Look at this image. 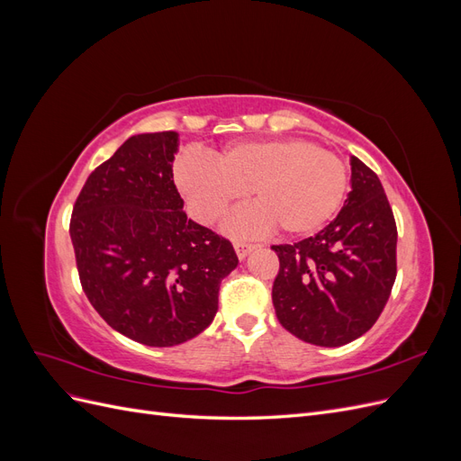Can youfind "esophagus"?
Masks as SVG:
<instances>
[{
  "label": "esophagus",
  "mask_w": 461,
  "mask_h": 461,
  "mask_svg": "<svg viewBox=\"0 0 461 461\" xmlns=\"http://www.w3.org/2000/svg\"><path fill=\"white\" fill-rule=\"evenodd\" d=\"M234 252H236V256H239L240 259H244L246 256H248V252L249 249H254L256 246L254 244H249V242H242V240H234Z\"/></svg>",
  "instance_id": "1"
}]
</instances>
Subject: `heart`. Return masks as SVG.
<instances>
[{"instance_id":"obj_1","label":"heart","mask_w":461,"mask_h":461,"mask_svg":"<svg viewBox=\"0 0 461 461\" xmlns=\"http://www.w3.org/2000/svg\"><path fill=\"white\" fill-rule=\"evenodd\" d=\"M175 178L202 222L217 221L249 192L258 205L229 219V229L239 234L273 225L292 236L313 232L339 212L348 186L337 153L303 138L234 142L217 151L213 163L185 156Z\"/></svg>"}]
</instances>
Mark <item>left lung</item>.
<instances>
[{"label": "left lung", "instance_id": "8db88e82", "mask_svg": "<svg viewBox=\"0 0 461 461\" xmlns=\"http://www.w3.org/2000/svg\"><path fill=\"white\" fill-rule=\"evenodd\" d=\"M352 192L337 219L296 244L271 246L278 323L300 340L337 348L366 334L396 281L398 230L384 188L352 156Z\"/></svg>", "mask_w": 461, "mask_h": 461}]
</instances>
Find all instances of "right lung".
<instances>
[{
  "label": "right lung",
  "mask_w": 461,
  "mask_h": 461,
  "mask_svg": "<svg viewBox=\"0 0 461 461\" xmlns=\"http://www.w3.org/2000/svg\"><path fill=\"white\" fill-rule=\"evenodd\" d=\"M178 134L131 136L95 167L73 207L80 285L109 327L146 346H175L212 325L232 244L183 212L173 180Z\"/></svg>",
  "instance_id": "obj_1"
}]
</instances>
